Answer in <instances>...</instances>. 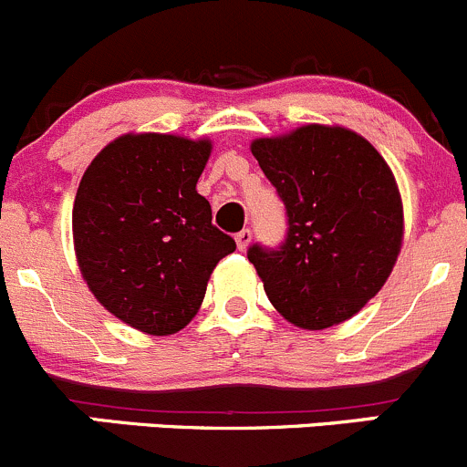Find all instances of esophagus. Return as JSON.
<instances>
[{
    "label": "esophagus",
    "mask_w": 467,
    "mask_h": 467,
    "mask_svg": "<svg viewBox=\"0 0 467 467\" xmlns=\"http://www.w3.org/2000/svg\"><path fill=\"white\" fill-rule=\"evenodd\" d=\"M249 243H252V232L249 229H243L240 234H235V244H238L240 252H244L249 247Z\"/></svg>",
    "instance_id": "obj_1"
}]
</instances>
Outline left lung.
<instances>
[{
    "mask_svg": "<svg viewBox=\"0 0 467 467\" xmlns=\"http://www.w3.org/2000/svg\"><path fill=\"white\" fill-rule=\"evenodd\" d=\"M249 150L288 215L279 249L247 252L272 306L311 331L349 320L386 284L404 240L390 165L338 124H304Z\"/></svg>",
    "mask_w": 467,
    "mask_h": 467,
    "instance_id": "8db88e82",
    "label": "left lung"
}]
</instances>
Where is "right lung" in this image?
I'll list each match as a JSON object with an SVG mask.
<instances>
[{"instance_id":"right-lung-1","label":"right lung","mask_w":467,"mask_h":467,"mask_svg":"<svg viewBox=\"0 0 467 467\" xmlns=\"http://www.w3.org/2000/svg\"><path fill=\"white\" fill-rule=\"evenodd\" d=\"M209 138L124 133L83 172L72 238L83 281L118 320L150 336L182 331L211 272L235 249L197 192Z\"/></svg>"}]
</instances>
